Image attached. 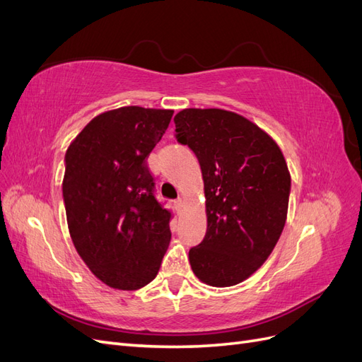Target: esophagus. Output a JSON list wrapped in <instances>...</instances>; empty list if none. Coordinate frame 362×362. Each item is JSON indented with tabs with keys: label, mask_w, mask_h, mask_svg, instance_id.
<instances>
[{
	"label": "esophagus",
	"mask_w": 362,
	"mask_h": 362,
	"mask_svg": "<svg viewBox=\"0 0 362 362\" xmlns=\"http://www.w3.org/2000/svg\"><path fill=\"white\" fill-rule=\"evenodd\" d=\"M182 206H184V199L182 198H178L177 201H175V208H177L178 211L182 210Z\"/></svg>",
	"instance_id": "esophagus-1"
}]
</instances>
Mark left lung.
<instances>
[{"mask_svg":"<svg viewBox=\"0 0 362 362\" xmlns=\"http://www.w3.org/2000/svg\"><path fill=\"white\" fill-rule=\"evenodd\" d=\"M175 137L199 160L206 234L189 259L211 287L243 282L272 254L287 221L291 177L276 141L242 115L184 108Z\"/></svg>","mask_w":362,"mask_h":362,"instance_id":"8db88e82","label":"left lung"}]
</instances>
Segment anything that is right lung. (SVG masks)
Returning a JSON list of instances; mask_svg holds the SVG:
<instances>
[{
    "label": "right lung",
    "mask_w": 362,
    "mask_h": 362,
    "mask_svg": "<svg viewBox=\"0 0 362 362\" xmlns=\"http://www.w3.org/2000/svg\"><path fill=\"white\" fill-rule=\"evenodd\" d=\"M173 110L120 107L98 115L64 156L62 184L72 243L105 286L139 290L157 276L170 213L154 196L146 158Z\"/></svg>",
    "instance_id": "obj_1"
}]
</instances>
